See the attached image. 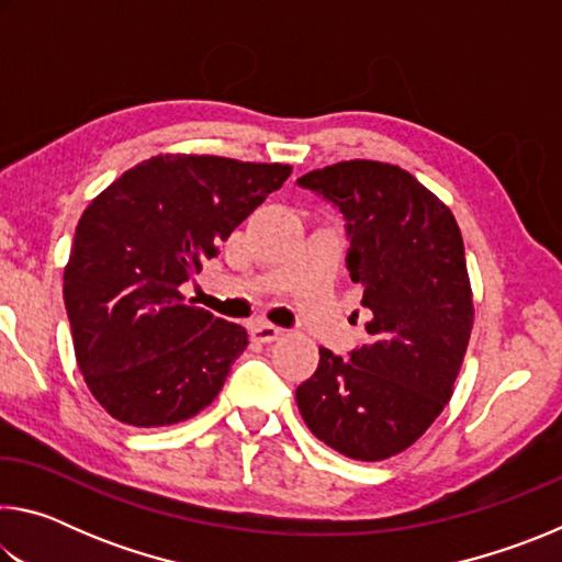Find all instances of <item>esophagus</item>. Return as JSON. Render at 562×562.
I'll use <instances>...</instances> for the list:
<instances>
[{
  "label": "esophagus",
  "instance_id": "esophagus-1",
  "mask_svg": "<svg viewBox=\"0 0 562 562\" xmlns=\"http://www.w3.org/2000/svg\"><path fill=\"white\" fill-rule=\"evenodd\" d=\"M284 335V329L270 325V322H258V325L250 327V337L258 345H270V341H278Z\"/></svg>",
  "mask_w": 562,
  "mask_h": 562
}]
</instances>
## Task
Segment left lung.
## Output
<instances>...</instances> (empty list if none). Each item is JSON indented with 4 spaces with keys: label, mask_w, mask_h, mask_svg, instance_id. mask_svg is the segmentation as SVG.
<instances>
[{
    "label": "left lung",
    "mask_w": 562,
    "mask_h": 562,
    "mask_svg": "<svg viewBox=\"0 0 562 562\" xmlns=\"http://www.w3.org/2000/svg\"><path fill=\"white\" fill-rule=\"evenodd\" d=\"M297 183L347 221L351 282L372 312L369 341L349 359L319 347V367L297 386L307 429L355 461L406 451L453 394L473 329L463 237L449 205L404 168L341 160Z\"/></svg>",
    "instance_id": "8db88e82"
}]
</instances>
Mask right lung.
Returning a JSON list of instances; mask_svg holds the SVG:
<instances>
[{
	"label": "right lung",
	"instance_id": "1",
	"mask_svg": "<svg viewBox=\"0 0 562 562\" xmlns=\"http://www.w3.org/2000/svg\"><path fill=\"white\" fill-rule=\"evenodd\" d=\"M288 164L160 154L101 190L76 225L64 302L83 382L128 426H170L213 402L247 331L180 284L290 178Z\"/></svg>",
	"mask_w": 562,
	"mask_h": 562
}]
</instances>
